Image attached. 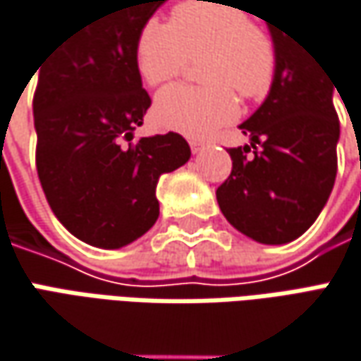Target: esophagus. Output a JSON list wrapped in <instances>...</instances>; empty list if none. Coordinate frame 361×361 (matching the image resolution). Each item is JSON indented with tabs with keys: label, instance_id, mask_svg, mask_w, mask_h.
<instances>
[{
	"label": "esophagus",
	"instance_id": "esophagus-1",
	"mask_svg": "<svg viewBox=\"0 0 361 361\" xmlns=\"http://www.w3.org/2000/svg\"><path fill=\"white\" fill-rule=\"evenodd\" d=\"M190 147H192L194 153H202V151L206 149V143H204V141H197V139H192V141H190Z\"/></svg>",
	"mask_w": 361,
	"mask_h": 361
}]
</instances>
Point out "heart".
Instances as JSON below:
<instances>
[{
    "instance_id": "b5f03b06",
    "label": "heart",
    "mask_w": 361,
    "mask_h": 361,
    "mask_svg": "<svg viewBox=\"0 0 361 361\" xmlns=\"http://www.w3.org/2000/svg\"><path fill=\"white\" fill-rule=\"evenodd\" d=\"M202 56H206L202 80L210 87L164 88L153 104V118L161 129L208 137L238 115V102L230 87L244 99H255L273 82L276 68L273 38L236 4L222 0L180 4L171 11L169 24L145 22L135 44L137 71L151 87L176 78L190 60Z\"/></svg>"
}]
</instances>
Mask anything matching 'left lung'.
I'll return each mask as SVG.
<instances>
[{"label": "left lung", "mask_w": 361, "mask_h": 361, "mask_svg": "<svg viewBox=\"0 0 361 361\" xmlns=\"http://www.w3.org/2000/svg\"><path fill=\"white\" fill-rule=\"evenodd\" d=\"M259 18L274 42L276 68L264 102L240 125L250 143L228 149L232 173L216 190V200L244 236L287 244L317 220L336 183V85L283 20Z\"/></svg>", "instance_id": "1"}]
</instances>
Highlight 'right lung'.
Masks as SVG:
<instances>
[{"label":"right lung","mask_w":361,"mask_h":361,"mask_svg":"<svg viewBox=\"0 0 361 361\" xmlns=\"http://www.w3.org/2000/svg\"><path fill=\"white\" fill-rule=\"evenodd\" d=\"M167 0H109L38 66L36 167L56 218L78 240L121 248L159 216V176L188 164L178 133L133 141L151 99L137 71L139 30Z\"/></svg>","instance_id":"obj_1"}]
</instances>
